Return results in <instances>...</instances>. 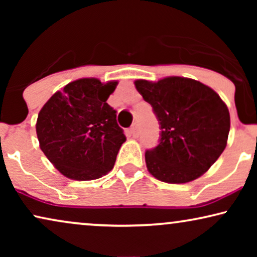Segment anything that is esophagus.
Wrapping results in <instances>:
<instances>
[{"instance_id": "34e87169", "label": "esophagus", "mask_w": 257, "mask_h": 257, "mask_svg": "<svg viewBox=\"0 0 257 257\" xmlns=\"http://www.w3.org/2000/svg\"><path fill=\"white\" fill-rule=\"evenodd\" d=\"M130 133H131L132 137H135V138H137L139 135V130H138V125L137 124H133L132 127L130 128Z\"/></svg>"}]
</instances>
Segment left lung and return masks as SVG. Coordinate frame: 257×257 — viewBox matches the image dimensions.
Segmentation results:
<instances>
[{"label": "left lung", "mask_w": 257, "mask_h": 257, "mask_svg": "<svg viewBox=\"0 0 257 257\" xmlns=\"http://www.w3.org/2000/svg\"><path fill=\"white\" fill-rule=\"evenodd\" d=\"M160 125L159 144L145 152L147 170L158 180L185 184L209 170L226 149L230 117L219 94L198 80L167 77L136 80Z\"/></svg>", "instance_id": "obj_1"}]
</instances>
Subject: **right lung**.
Returning a JSON list of instances; mask_svg holds the SVG:
<instances>
[{
    "label": "right lung",
    "instance_id": "obj_1",
    "mask_svg": "<svg viewBox=\"0 0 257 257\" xmlns=\"http://www.w3.org/2000/svg\"><path fill=\"white\" fill-rule=\"evenodd\" d=\"M118 82L82 78L57 91L38 113L40 147L66 178L94 180L114 166L126 140L117 111L106 103Z\"/></svg>",
    "mask_w": 257,
    "mask_h": 257
}]
</instances>
